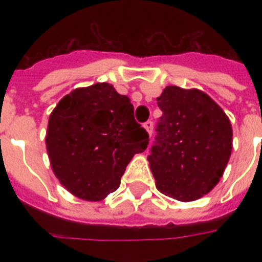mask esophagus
I'll return each mask as SVG.
<instances>
[{"label": "esophagus", "instance_id": "1", "mask_svg": "<svg viewBox=\"0 0 262 262\" xmlns=\"http://www.w3.org/2000/svg\"><path fill=\"white\" fill-rule=\"evenodd\" d=\"M152 127H154V123H152V121H147V122L144 123V129L148 132V135H152Z\"/></svg>", "mask_w": 262, "mask_h": 262}]
</instances>
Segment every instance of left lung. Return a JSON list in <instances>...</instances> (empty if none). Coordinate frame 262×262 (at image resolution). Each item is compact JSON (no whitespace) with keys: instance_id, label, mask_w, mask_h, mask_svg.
Returning a JSON list of instances; mask_svg holds the SVG:
<instances>
[{"instance_id":"8db88e82","label":"left lung","mask_w":262,"mask_h":262,"mask_svg":"<svg viewBox=\"0 0 262 262\" xmlns=\"http://www.w3.org/2000/svg\"><path fill=\"white\" fill-rule=\"evenodd\" d=\"M148 156L156 187L178 201H194L219 183L232 149V127L222 107L205 92L168 85Z\"/></svg>"}]
</instances>
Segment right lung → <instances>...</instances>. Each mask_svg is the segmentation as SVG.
<instances>
[{"mask_svg":"<svg viewBox=\"0 0 262 262\" xmlns=\"http://www.w3.org/2000/svg\"><path fill=\"white\" fill-rule=\"evenodd\" d=\"M133 113L130 99L107 83L76 88L59 100L49 118L46 149L68 191L100 201L118 189L132 158L148 145Z\"/></svg>","mask_w":262,"mask_h":262,"instance_id":"obj_1","label":"right lung"}]
</instances>
